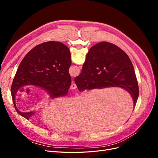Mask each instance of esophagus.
<instances>
[{
  "mask_svg": "<svg viewBox=\"0 0 158 158\" xmlns=\"http://www.w3.org/2000/svg\"><path fill=\"white\" fill-rule=\"evenodd\" d=\"M76 88H77V86H76V84H75L74 82H72V84H71V85H70V88H71L72 89H76Z\"/></svg>",
  "mask_w": 158,
  "mask_h": 158,
  "instance_id": "obj_1",
  "label": "esophagus"
}]
</instances>
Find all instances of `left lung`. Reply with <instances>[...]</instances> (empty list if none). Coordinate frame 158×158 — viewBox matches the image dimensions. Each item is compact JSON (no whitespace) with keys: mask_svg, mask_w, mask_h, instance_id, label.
<instances>
[{"mask_svg":"<svg viewBox=\"0 0 158 158\" xmlns=\"http://www.w3.org/2000/svg\"><path fill=\"white\" fill-rule=\"evenodd\" d=\"M70 52L67 46L58 41H47L35 46L24 56L13 80L11 95L14 107L26 119L33 113H22L16 109L15 95L21 86L37 85L45 89L52 98L68 94L71 84L69 70Z\"/></svg>","mask_w":158,"mask_h":158,"instance_id":"8db88e82","label":"left lung"}]
</instances>
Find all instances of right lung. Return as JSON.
I'll use <instances>...</instances> for the list:
<instances>
[{"label": "right lung", "instance_id": "1", "mask_svg": "<svg viewBox=\"0 0 158 158\" xmlns=\"http://www.w3.org/2000/svg\"><path fill=\"white\" fill-rule=\"evenodd\" d=\"M74 82L80 92L121 87L131 94L135 106L139 89L135 69L128 56L111 43L101 42L89 49L82 72Z\"/></svg>", "mask_w": 158, "mask_h": 158}]
</instances>
